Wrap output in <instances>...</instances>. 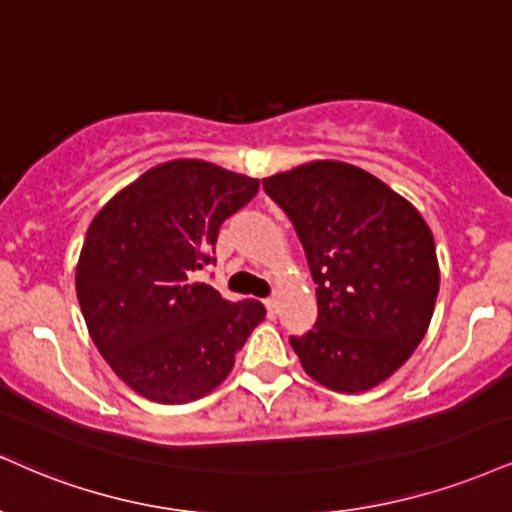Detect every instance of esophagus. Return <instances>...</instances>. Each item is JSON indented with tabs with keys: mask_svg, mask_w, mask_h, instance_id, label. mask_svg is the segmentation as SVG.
Returning a JSON list of instances; mask_svg holds the SVG:
<instances>
[{
	"mask_svg": "<svg viewBox=\"0 0 512 512\" xmlns=\"http://www.w3.org/2000/svg\"><path fill=\"white\" fill-rule=\"evenodd\" d=\"M264 305H267V312H269V317H276V312H279V300H276L274 295H272V298H267V300H264Z\"/></svg>",
	"mask_w": 512,
	"mask_h": 512,
	"instance_id": "34e87169",
	"label": "esophagus"
}]
</instances>
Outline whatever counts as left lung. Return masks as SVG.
<instances>
[{
    "instance_id": "left-lung-1",
    "label": "left lung",
    "mask_w": 512,
    "mask_h": 512,
    "mask_svg": "<svg viewBox=\"0 0 512 512\" xmlns=\"http://www.w3.org/2000/svg\"><path fill=\"white\" fill-rule=\"evenodd\" d=\"M293 221L317 283V324L291 336L300 365L338 393H362L408 362L439 295L422 214L360 166L319 159L262 181Z\"/></svg>"
}]
</instances>
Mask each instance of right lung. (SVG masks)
<instances>
[{"label":"right lung","instance_id":"right-lung-1","mask_svg":"<svg viewBox=\"0 0 512 512\" xmlns=\"http://www.w3.org/2000/svg\"><path fill=\"white\" fill-rule=\"evenodd\" d=\"M260 190L257 178L202 159L152 166L92 219L76 267L85 324L116 377L155 403H190L231 374L267 310L193 281L219 226Z\"/></svg>","mask_w":512,"mask_h":512}]
</instances>
